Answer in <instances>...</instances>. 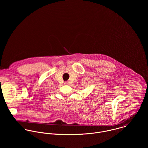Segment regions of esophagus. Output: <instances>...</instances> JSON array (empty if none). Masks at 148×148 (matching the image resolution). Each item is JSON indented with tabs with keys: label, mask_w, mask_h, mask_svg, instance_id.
Instances as JSON below:
<instances>
[{
	"label": "esophagus",
	"mask_w": 148,
	"mask_h": 148,
	"mask_svg": "<svg viewBox=\"0 0 148 148\" xmlns=\"http://www.w3.org/2000/svg\"><path fill=\"white\" fill-rule=\"evenodd\" d=\"M69 84V83L68 82H64V84L65 85H68Z\"/></svg>",
	"instance_id": "esophagus-1"
}]
</instances>
